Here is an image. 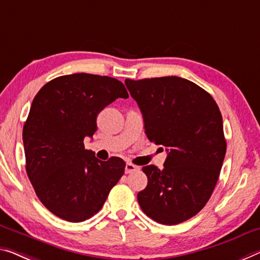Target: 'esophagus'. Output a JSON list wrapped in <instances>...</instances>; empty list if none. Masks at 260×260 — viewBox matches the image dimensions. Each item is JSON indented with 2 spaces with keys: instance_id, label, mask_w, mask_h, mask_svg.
Here are the masks:
<instances>
[{
  "instance_id": "1",
  "label": "esophagus",
  "mask_w": 260,
  "mask_h": 260,
  "mask_svg": "<svg viewBox=\"0 0 260 260\" xmlns=\"http://www.w3.org/2000/svg\"><path fill=\"white\" fill-rule=\"evenodd\" d=\"M136 171H139V166H136L131 162H126V165H125V173L126 174L133 173V172H136Z\"/></svg>"
}]
</instances>
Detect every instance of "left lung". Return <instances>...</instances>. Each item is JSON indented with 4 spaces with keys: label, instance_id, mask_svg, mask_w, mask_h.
Segmentation results:
<instances>
[{
    "label": "left lung",
    "instance_id": "1",
    "mask_svg": "<svg viewBox=\"0 0 260 260\" xmlns=\"http://www.w3.org/2000/svg\"><path fill=\"white\" fill-rule=\"evenodd\" d=\"M125 86L142 111L146 137L167 151L162 170L143 167L147 186L138 203L155 222L179 224L206 206L216 186L226 151L221 111L187 79H126Z\"/></svg>",
    "mask_w": 260,
    "mask_h": 260
}]
</instances>
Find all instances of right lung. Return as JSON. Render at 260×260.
Masks as SVG:
<instances>
[{"label":"right lung","mask_w":260,"mask_h":260,"mask_svg":"<svg viewBox=\"0 0 260 260\" xmlns=\"http://www.w3.org/2000/svg\"><path fill=\"white\" fill-rule=\"evenodd\" d=\"M118 98H129L121 81L87 73L51 80L35 96L23 127L25 169L55 216L73 223L94 216L124 173L123 159L99 160L83 144L98 130L100 111Z\"/></svg>","instance_id":"right-lung-1"}]
</instances>
